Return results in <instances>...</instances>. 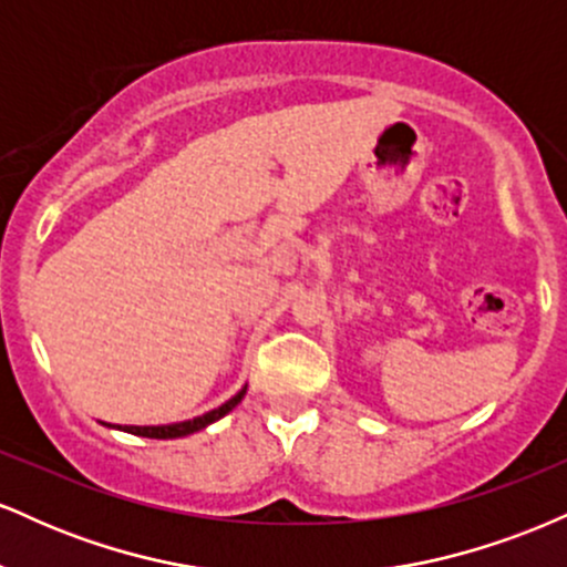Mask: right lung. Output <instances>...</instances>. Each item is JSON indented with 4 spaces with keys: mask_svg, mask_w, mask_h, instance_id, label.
Returning <instances> with one entry per match:
<instances>
[{
    "mask_svg": "<svg viewBox=\"0 0 567 567\" xmlns=\"http://www.w3.org/2000/svg\"><path fill=\"white\" fill-rule=\"evenodd\" d=\"M247 392V386L239 389L231 400H226L224 405H218L216 410H207V413L197 415V419H188V421H178V424H162V426H120V424H103L109 429H120V432L127 434H138V437H152V440H175V437H186V434L199 432V429L216 424L218 419H224L226 413H231L234 408L243 402V396Z\"/></svg>",
    "mask_w": 567,
    "mask_h": 567,
    "instance_id": "obj_1",
    "label": "right lung"
}]
</instances>
